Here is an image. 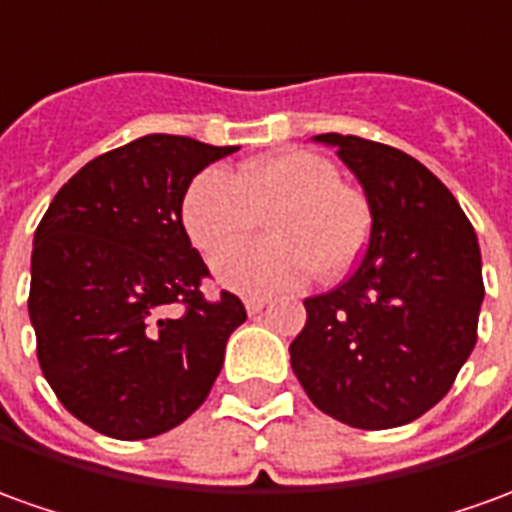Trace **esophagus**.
I'll use <instances>...</instances> for the list:
<instances>
[{
  "instance_id": "34e87169",
  "label": "esophagus",
  "mask_w": 512,
  "mask_h": 512,
  "mask_svg": "<svg viewBox=\"0 0 512 512\" xmlns=\"http://www.w3.org/2000/svg\"><path fill=\"white\" fill-rule=\"evenodd\" d=\"M266 305H269V302L263 300V297H249V300H246V311L255 316V314H260V311H263Z\"/></svg>"
}]
</instances>
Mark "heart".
I'll use <instances>...</instances> for the list:
<instances>
[{
  "label": "heart",
  "mask_w": 512,
  "mask_h": 512,
  "mask_svg": "<svg viewBox=\"0 0 512 512\" xmlns=\"http://www.w3.org/2000/svg\"><path fill=\"white\" fill-rule=\"evenodd\" d=\"M260 220L270 241L215 266L218 283L252 297L291 291L314 271L344 277L373 235L367 196L314 151H280L232 173L204 170L182 198L184 232L207 260L242 245Z\"/></svg>",
  "instance_id": "heart-1"
}]
</instances>
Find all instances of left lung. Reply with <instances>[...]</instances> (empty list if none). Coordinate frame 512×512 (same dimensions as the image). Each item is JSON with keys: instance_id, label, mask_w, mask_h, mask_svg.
<instances>
[{"instance_id": "obj_1", "label": "left lung", "mask_w": 512, "mask_h": 512, "mask_svg": "<svg viewBox=\"0 0 512 512\" xmlns=\"http://www.w3.org/2000/svg\"><path fill=\"white\" fill-rule=\"evenodd\" d=\"M358 176L373 235L339 288L308 297L291 367L319 412L395 429L446 398L471 356L485 297L479 243L457 198L392 145L319 134Z\"/></svg>"}]
</instances>
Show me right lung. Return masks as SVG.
<instances>
[{"instance_id":"1","label":"right lung","mask_w":512,"mask_h":512,"mask_svg":"<svg viewBox=\"0 0 512 512\" xmlns=\"http://www.w3.org/2000/svg\"><path fill=\"white\" fill-rule=\"evenodd\" d=\"M148 134L83 165L33 241L36 356L66 412L106 437L145 440L207 401L243 302L207 300V263L182 224L196 173L232 154Z\"/></svg>"}]
</instances>
